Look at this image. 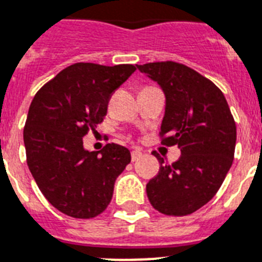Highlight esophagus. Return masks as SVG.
Returning <instances> with one entry per match:
<instances>
[{"label": "esophagus", "mask_w": 262, "mask_h": 262, "mask_svg": "<svg viewBox=\"0 0 262 262\" xmlns=\"http://www.w3.org/2000/svg\"><path fill=\"white\" fill-rule=\"evenodd\" d=\"M142 157V151L136 149V150H132V161H138L140 158Z\"/></svg>", "instance_id": "obj_1"}]
</instances>
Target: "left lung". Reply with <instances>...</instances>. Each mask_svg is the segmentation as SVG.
<instances>
[{
    "mask_svg": "<svg viewBox=\"0 0 262 262\" xmlns=\"http://www.w3.org/2000/svg\"><path fill=\"white\" fill-rule=\"evenodd\" d=\"M166 97L161 144L179 145L181 156L161 164L146 184L151 206L166 216H186L214 197L229 172L236 148V122L223 92L192 68L174 61L137 65Z\"/></svg>",
    "mask_w": 262,
    "mask_h": 262,
    "instance_id": "1",
    "label": "left lung"
}]
</instances>
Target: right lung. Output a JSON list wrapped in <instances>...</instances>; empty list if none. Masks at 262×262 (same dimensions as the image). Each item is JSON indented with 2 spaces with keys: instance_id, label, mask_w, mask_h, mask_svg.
Masks as SVG:
<instances>
[{
  "instance_id": "obj_1",
  "label": "right lung",
  "mask_w": 262,
  "mask_h": 262,
  "mask_svg": "<svg viewBox=\"0 0 262 262\" xmlns=\"http://www.w3.org/2000/svg\"><path fill=\"white\" fill-rule=\"evenodd\" d=\"M136 70L77 62L61 70L33 98L24 127L26 162L39 190L56 209L74 219H93L113 197L114 181L130 162L117 144L83 149L82 137L106 116L114 90Z\"/></svg>"
}]
</instances>
